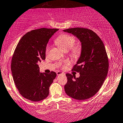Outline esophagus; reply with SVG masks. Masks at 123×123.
Segmentation results:
<instances>
[{"mask_svg": "<svg viewBox=\"0 0 123 123\" xmlns=\"http://www.w3.org/2000/svg\"><path fill=\"white\" fill-rule=\"evenodd\" d=\"M57 75H65V74L63 73L60 72V71H57Z\"/></svg>", "mask_w": 123, "mask_h": 123, "instance_id": "1", "label": "esophagus"}]
</instances>
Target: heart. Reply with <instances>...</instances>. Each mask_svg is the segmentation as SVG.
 <instances>
[{
  "instance_id": "heart-1",
  "label": "heart",
  "mask_w": 123,
  "mask_h": 123,
  "mask_svg": "<svg viewBox=\"0 0 123 123\" xmlns=\"http://www.w3.org/2000/svg\"><path fill=\"white\" fill-rule=\"evenodd\" d=\"M55 43L58 46L65 51L70 50L71 54L73 56L78 57L81 53L82 48L80 45H74L75 43V39L72 36L68 34H63L57 37L55 40ZM49 45L46 48V53L47 54L49 50ZM70 62L69 60H66L63 62V66H66L70 65Z\"/></svg>"
}]
</instances>
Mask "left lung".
I'll return each instance as SVG.
<instances>
[{
	"label": "left lung",
	"mask_w": 123,
	"mask_h": 123,
	"mask_svg": "<svg viewBox=\"0 0 123 123\" xmlns=\"http://www.w3.org/2000/svg\"><path fill=\"white\" fill-rule=\"evenodd\" d=\"M63 31L77 37L82 45L80 56L72 69L80 73V76L75 78L66 74L65 92L77 100H86L100 90L108 74L109 63L105 48L100 37L91 29L73 28Z\"/></svg>",
	"instance_id": "obj_1"
}]
</instances>
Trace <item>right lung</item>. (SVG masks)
I'll return each instance as SVG.
<instances>
[{
  "label": "right lung",
  "mask_w": 123,
  "mask_h": 123,
  "mask_svg": "<svg viewBox=\"0 0 123 123\" xmlns=\"http://www.w3.org/2000/svg\"><path fill=\"white\" fill-rule=\"evenodd\" d=\"M58 29L40 28L22 37L14 51L11 61L13 79L18 92L33 102L45 99L56 73H40L38 62L45 59L49 40Z\"/></svg>",
  "instance_id": "1"
}]
</instances>
